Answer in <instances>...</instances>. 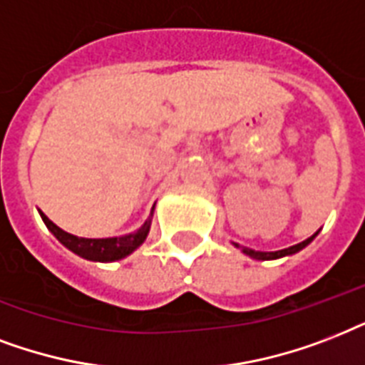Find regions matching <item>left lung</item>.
<instances>
[{
  "mask_svg": "<svg viewBox=\"0 0 365 365\" xmlns=\"http://www.w3.org/2000/svg\"><path fill=\"white\" fill-rule=\"evenodd\" d=\"M314 236H310L309 240H304V242H301V244L291 245V247H287V250H282V251H255V250H250V247H242V251H244L245 255L253 257V259H261V261H268V259H279V257L293 255V253H297V251H301L303 247H307V245H309L310 242L314 240Z\"/></svg>",
  "mask_w": 365,
  "mask_h": 365,
  "instance_id": "left-lung-1",
  "label": "left lung"
}]
</instances>
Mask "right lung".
Returning a JSON list of instances; mask_svg holds the SVG:
<instances>
[{
    "mask_svg": "<svg viewBox=\"0 0 365 365\" xmlns=\"http://www.w3.org/2000/svg\"><path fill=\"white\" fill-rule=\"evenodd\" d=\"M39 213H41V211H39ZM41 219H43L47 228L55 234L56 240H58L62 245H66L68 250L74 251V253H78V255L83 257V259L98 262L118 261V259H123L125 255L133 253V251L137 250L138 245L146 240L148 230H150V221H146L135 234H127V236H121V238L91 240L78 238V236H72V234L64 232L62 228L56 227L55 222L49 221L47 215L41 213Z\"/></svg>",
    "mask_w": 365,
    "mask_h": 365,
    "instance_id": "add662e5",
    "label": "right lung"
}]
</instances>
